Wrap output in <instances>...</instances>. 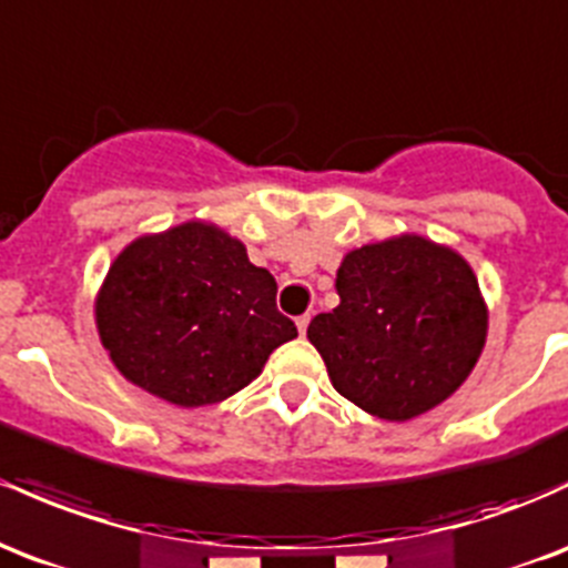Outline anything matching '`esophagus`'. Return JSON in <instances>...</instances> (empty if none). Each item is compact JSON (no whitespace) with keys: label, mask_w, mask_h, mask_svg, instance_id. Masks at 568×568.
<instances>
[{"label":"esophagus","mask_w":568,"mask_h":568,"mask_svg":"<svg viewBox=\"0 0 568 568\" xmlns=\"http://www.w3.org/2000/svg\"><path fill=\"white\" fill-rule=\"evenodd\" d=\"M307 326H310V313H307V315H302V317H296V328H298V334H307Z\"/></svg>","instance_id":"obj_1"}]
</instances>
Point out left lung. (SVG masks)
<instances>
[{
	"label": "left lung",
	"instance_id": "obj_1",
	"mask_svg": "<svg viewBox=\"0 0 568 568\" xmlns=\"http://www.w3.org/2000/svg\"><path fill=\"white\" fill-rule=\"evenodd\" d=\"M339 304L307 336L347 402L383 420H409L460 388L488 334L471 266L417 234L364 245L336 270Z\"/></svg>",
	"mask_w": 568,
	"mask_h": 568
}]
</instances>
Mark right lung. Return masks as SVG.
Masks as SVG:
<instances>
[{"mask_svg": "<svg viewBox=\"0 0 568 568\" xmlns=\"http://www.w3.org/2000/svg\"><path fill=\"white\" fill-rule=\"evenodd\" d=\"M274 296V277L240 240L189 221L140 236L112 261L97 296L99 339L129 383L204 407L253 383L296 336Z\"/></svg>", "mask_w": 568, "mask_h": 568, "instance_id": "1", "label": "right lung"}]
</instances>
